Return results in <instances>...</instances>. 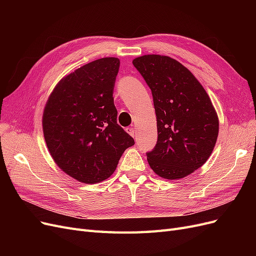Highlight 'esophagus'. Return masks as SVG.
Returning a JSON list of instances; mask_svg holds the SVG:
<instances>
[{"label": "esophagus", "mask_w": 256, "mask_h": 256, "mask_svg": "<svg viewBox=\"0 0 256 256\" xmlns=\"http://www.w3.org/2000/svg\"><path fill=\"white\" fill-rule=\"evenodd\" d=\"M126 131H127V134H129L131 136L132 138H136V130H134V128H132V127H128V128H126Z\"/></svg>", "instance_id": "1"}]
</instances>
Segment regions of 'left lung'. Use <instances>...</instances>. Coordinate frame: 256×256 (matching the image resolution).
Masks as SVG:
<instances>
[{
	"label": "left lung",
	"instance_id": "8db88e82",
	"mask_svg": "<svg viewBox=\"0 0 256 256\" xmlns=\"http://www.w3.org/2000/svg\"><path fill=\"white\" fill-rule=\"evenodd\" d=\"M132 64L152 90L157 116V144L146 154L150 166L170 180L190 175L210 157L218 138L219 118L210 98L172 58L147 54Z\"/></svg>",
	"mask_w": 256,
	"mask_h": 256
}]
</instances>
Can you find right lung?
<instances>
[{"instance_id": "obj_1", "label": "right lung", "mask_w": 256, "mask_h": 256, "mask_svg": "<svg viewBox=\"0 0 256 256\" xmlns=\"http://www.w3.org/2000/svg\"><path fill=\"white\" fill-rule=\"evenodd\" d=\"M118 58L92 60L65 76L42 114L46 144L56 166L84 184L109 178L128 147L134 145L118 124L113 90Z\"/></svg>"}]
</instances>
